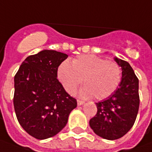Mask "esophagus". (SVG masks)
<instances>
[{
	"instance_id": "34e87169",
	"label": "esophagus",
	"mask_w": 152,
	"mask_h": 152,
	"mask_svg": "<svg viewBox=\"0 0 152 152\" xmlns=\"http://www.w3.org/2000/svg\"><path fill=\"white\" fill-rule=\"evenodd\" d=\"M84 104V102L83 101H81V100H77V104L78 105H82V104Z\"/></svg>"
}]
</instances>
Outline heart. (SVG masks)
<instances>
[{
	"label": "heart",
	"instance_id": "b5f03b06",
	"mask_svg": "<svg viewBox=\"0 0 152 152\" xmlns=\"http://www.w3.org/2000/svg\"><path fill=\"white\" fill-rule=\"evenodd\" d=\"M58 77L64 88L74 94L84 80L85 85L80 91L82 97H93L98 100L107 98L118 88L122 80L119 64L107 61L94 55H83L72 61H65L58 70Z\"/></svg>",
	"mask_w": 152,
	"mask_h": 152
}]
</instances>
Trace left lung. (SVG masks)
<instances>
[{
  "label": "left lung",
  "instance_id": "left-lung-1",
  "mask_svg": "<svg viewBox=\"0 0 152 152\" xmlns=\"http://www.w3.org/2000/svg\"><path fill=\"white\" fill-rule=\"evenodd\" d=\"M122 69L118 88L108 98L96 103L97 112L89 123L97 135L107 140H116L134 126L139 109V80L127 61L115 58Z\"/></svg>",
  "mask_w": 152,
  "mask_h": 152
}]
</instances>
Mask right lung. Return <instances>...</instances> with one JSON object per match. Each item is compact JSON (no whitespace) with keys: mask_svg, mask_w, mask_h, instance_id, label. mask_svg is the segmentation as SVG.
Returning <instances> with one entry per match:
<instances>
[{"mask_svg":"<svg viewBox=\"0 0 152 152\" xmlns=\"http://www.w3.org/2000/svg\"><path fill=\"white\" fill-rule=\"evenodd\" d=\"M67 58L64 53L43 50L27 57L15 76L17 119L30 136L39 140L58 134L77 106L57 79L58 66Z\"/></svg>","mask_w":152,"mask_h":152,"instance_id":"1","label":"right lung"}]
</instances>
